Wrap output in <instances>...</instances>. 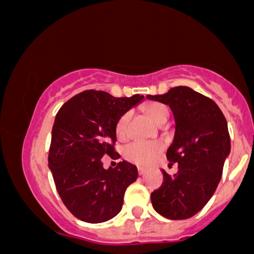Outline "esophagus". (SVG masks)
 <instances>
[{
    "label": "esophagus",
    "instance_id": "1",
    "mask_svg": "<svg viewBox=\"0 0 254 254\" xmlns=\"http://www.w3.org/2000/svg\"><path fill=\"white\" fill-rule=\"evenodd\" d=\"M137 170H138L139 176H144L145 172H147V170H145V168H143V167H138V168H137Z\"/></svg>",
    "mask_w": 254,
    "mask_h": 254
}]
</instances>
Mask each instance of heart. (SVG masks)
<instances>
[{"mask_svg": "<svg viewBox=\"0 0 254 254\" xmlns=\"http://www.w3.org/2000/svg\"><path fill=\"white\" fill-rule=\"evenodd\" d=\"M145 111L154 121L161 123L168 118V110L165 105L151 103L145 106ZM130 121V112H125L119 117L116 123V135L119 139H124L127 136V125ZM164 143L160 141L132 142L124 149L125 159L133 164L148 166L153 164L157 155L164 150Z\"/></svg>", "mask_w": 254, "mask_h": 254, "instance_id": "obj_1", "label": "heart"}]
</instances>
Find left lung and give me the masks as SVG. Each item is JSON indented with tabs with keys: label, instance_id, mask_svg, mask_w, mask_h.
<instances>
[{
	"label": "left lung",
	"instance_id": "left-lung-1",
	"mask_svg": "<svg viewBox=\"0 0 254 254\" xmlns=\"http://www.w3.org/2000/svg\"><path fill=\"white\" fill-rule=\"evenodd\" d=\"M147 98L173 111L176 136L166 156L179 168L173 176L162 170L164 183L151 192V204L170 220L190 218L209 202L222 177L230 151L227 121L214 100L189 87Z\"/></svg>",
	"mask_w": 254,
	"mask_h": 254
}]
</instances>
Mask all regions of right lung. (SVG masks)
I'll use <instances>...</instances> for the list:
<instances>
[{"mask_svg": "<svg viewBox=\"0 0 254 254\" xmlns=\"http://www.w3.org/2000/svg\"><path fill=\"white\" fill-rule=\"evenodd\" d=\"M143 95L115 98L89 89L69 99L52 127L49 167L64 205L78 220L100 223L122 210L127 186L137 179L127 161L105 170L101 157L116 160V123Z\"/></svg>", "mask_w": 254, "mask_h": 254, "instance_id": "obj_1", "label": "right lung"}]
</instances>
